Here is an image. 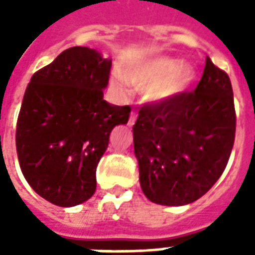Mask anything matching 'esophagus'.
I'll return each instance as SVG.
<instances>
[{"label":"esophagus","mask_w":255,"mask_h":255,"mask_svg":"<svg viewBox=\"0 0 255 255\" xmlns=\"http://www.w3.org/2000/svg\"><path fill=\"white\" fill-rule=\"evenodd\" d=\"M135 120H136V115L132 112L131 116H129V120H128V127H132L133 124H135Z\"/></svg>","instance_id":"esophagus-1"}]
</instances>
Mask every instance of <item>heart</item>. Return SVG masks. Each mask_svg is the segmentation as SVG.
Returning a JSON list of instances; mask_svg holds the SVG:
<instances>
[{"instance_id":"b5f03b06","label":"heart","mask_w":255,"mask_h":255,"mask_svg":"<svg viewBox=\"0 0 255 255\" xmlns=\"http://www.w3.org/2000/svg\"><path fill=\"white\" fill-rule=\"evenodd\" d=\"M122 78L129 87L143 90L149 102L164 104L182 97L191 87L195 69L180 60L161 56L126 68ZM119 87L124 90L122 84Z\"/></svg>"}]
</instances>
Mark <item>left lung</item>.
Returning <instances> with one entry per match:
<instances>
[{"mask_svg": "<svg viewBox=\"0 0 255 255\" xmlns=\"http://www.w3.org/2000/svg\"><path fill=\"white\" fill-rule=\"evenodd\" d=\"M228 75L206 57L197 89L164 104H146L132 127L142 191L151 202L187 205L223 175L235 140Z\"/></svg>", "mask_w": 255, "mask_h": 255, "instance_id": "left-lung-1", "label": "left lung"}]
</instances>
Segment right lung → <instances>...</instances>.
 Instances as JSON below:
<instances>
[{
  "label": "right lung",
  "mask_w": 255,
  "mask_h": 255,
  "mask_svg": "<svg viewBox=\"0 0 255 255\" xmlns=\"http://www.w3.org/2000/svg\"><path fill=\"white\" fill-rule=\"evenodd\" d=\"M111 68L95 49L69 47L25 89L16 126L20 168L38 195L61 208L93 197L112 129L129 119V106L104 100Z\"/></svg>",
  "instance_id": "add662e5"
}]
</instances>
